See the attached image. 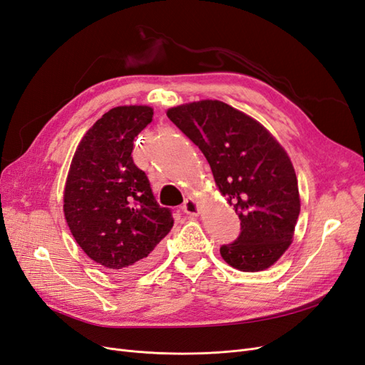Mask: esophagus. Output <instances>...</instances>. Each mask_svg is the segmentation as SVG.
Segmentation results:
<instances>
[{"label":"esophagus","mask_w":365,"mask_h":365,"mask_svg":"<svg viewBox=\"0 0 365 365\" xmlns=\"http://www.w3.org/2000/svg\"><path fill=\"white\" fill-rule=\"evenodd\" d=\"M182 212H184L185 215L197 216V215H200V205H197V202H196L195 200H192V197H189V200L184 201Z\"/></svg>","instance_id":"34e87169"}]
</instances>
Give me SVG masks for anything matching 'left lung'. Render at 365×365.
<instances>
[{
	"mask_svg": "<svg viewBox=\"0 0 365 365\" xmlns=\"http://www.w3.org/2000/svg\"><path fill=\"white\" fill-rule=\"evenodd\" d=\"M168 117L201 149L219 192L240 219V235L220 247L239 271L269 268L289 248L300 195L288 153L257 120L219 101L170 108Z\"/></svg>",
	"mask_w": 365,
	"mask_h": 365,
	"instance_id": "left-lung-1",
	"label": "left lung"
}]
</instances>
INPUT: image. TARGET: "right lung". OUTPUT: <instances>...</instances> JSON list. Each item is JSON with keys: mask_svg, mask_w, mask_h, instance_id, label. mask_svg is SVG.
I'll return each instance as SVG.
<instances>
[{"mask_svg": "<svg viewBox=\"0 0 365 365\" xmlns=\"http://www.w3.org/2000/svg\"><path fill=\"white\" fill-rule=\"evenodd\" d=\"M152 115L143 105L109 109L81 140L65 184L63 213L73 237L113 274L150 268L173 227L172 212L157 202L132 160L134 140Z\"/></svg>", "mask_w": 365, "mask_h": 365, "instance_id": "add662e5", "label": "right lung"}]
</instances>
